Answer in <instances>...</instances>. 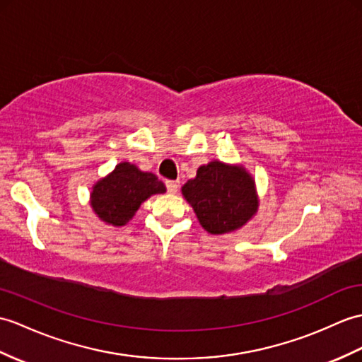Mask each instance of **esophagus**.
<instances>
[{"label":"esophagus","mask_w":362,"mask_h":362,"mask_svg":"<svg viewBox=\"0 0 362 362\" xmlns=\"http://www.w3.org/2000/svg\"><path fill=\"white\" fill-rule=\"evenodd\" d=\"M166 189H168V192H170V194H175V192L179 191V185H177V182H174V180H168V182H166Z\"/></svg>","instance_id":"esophagus-1"}]
</instances>
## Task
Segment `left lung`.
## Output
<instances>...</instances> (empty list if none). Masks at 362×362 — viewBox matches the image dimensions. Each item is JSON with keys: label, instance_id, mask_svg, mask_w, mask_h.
<instances>
[{"label": "left lung", "instance_id": "1", "mask_svg": "<svg viewBox=\"0 0 362 362\" xmlns=\"http://www.w3.org/2000/svg\"><path fill=\"white\" fill-rule=\"evenodd\" d=\"M182 194L209 234L242 228L259 206L255 180L245 168L219 160L200 166L196 177L182 187Z\"/></svg>", "mask_w": 362, "mask_h": 362}]
</instances>
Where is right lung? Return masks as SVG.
Returning <instances> with one entry per match:
<instances>
[{
  "mask_svg": "<svg viewBox=\"0 0 362 362\" xmlns=\"http://www.w3.org/2000/svg\"><path fill=\"white\" fill-rule=\"evenodd\" d=\"M165 191L163 182L156 174L143 173L136 165L122 162L92 187L90 206L103 222L123 226L148 197Z\"/></svg>",
  "mask_w": 362,
  "mask_h": 362,
  "instance_id": "right-lung-1",
  "label": "right lung"
}]
</instances>
